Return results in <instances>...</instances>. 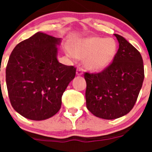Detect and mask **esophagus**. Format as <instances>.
Listing matches in <instances>:
<instances>
[{"instance_id":"esophagus-1","label":"esophagus","mask_w":152,"mask_h":152,"mask_svg":"<svg viewBox=\"0 0 152 152\" xmlns=\"http://www.w3.org/2000/svg\"><path fill=\"white\" fill-rule=\"evenodd\" d=\"M83 68H80V67H79L77 69V72H76V74H77V75H81L83 74Z\"/></svg>"}]
</instances>
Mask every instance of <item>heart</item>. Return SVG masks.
I'll return each mask as SVG.
<instances>
[{
  "label": "heart",
  "instance_id": "obj_1",
  "mask_svg": "<svg viewBox=\"0 0 152 152\" xmlns=\"http://www.w3.org/2000/svg\"><path fill=\"white\" fill-rule=\"evenodd\" d=\"M116 41L112 38L90 37L75 44L74 50L67 49L74 58H86L85 64L94 71H100L110 64L116 56Z\"/></svg>",
  "mask_w": 152,
  "mask_h": 152
}]
</instances>
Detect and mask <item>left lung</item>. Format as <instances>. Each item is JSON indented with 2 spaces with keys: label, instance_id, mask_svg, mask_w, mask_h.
I'll list each match as a JSON object with an SVG mask.
<instances>
[{
  "label": "left lung",
  "instance_id": "8db88e82",
  "mask_svg": "<svg viewBox=\"0 0 152 152\" xmlns=\"http://www.w3.org/2000/svg\"><path fill=\"white\" fill-rule=\"evenodd\" d=\"M114 35L119 49L110 64L98 73H84L87 108L104 119H117L131 111L145 77L140 52L123 36Z\"/></svg>",
  "mask_w": 152,
  "mask_h": 152
}]
</instances>
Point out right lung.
I'll use <instances>...</instances> for the list:
<instances>
[{"mask_svg": "<svg viewBox=\"0 0 152 152\" xmlns=\"http://www.w3.org/2000/svg\"><path fill=\"white\" fill-rule=\"evenodd\" d=\"M59 38L38 32L13 49L6 67V83L13 108L25 118L43 120L61 108V96L76 68L57 60Z\"/></svg>", "mask_w": 152, "mask_h": 152, "instance_id": "1", "label": "right lung"}]
</instances>
